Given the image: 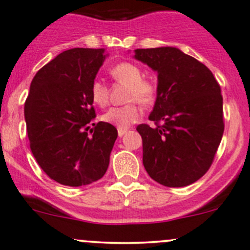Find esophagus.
Here are the masks:
<instances>
[{
    "label": "esophagus",
    "mask_w": 250,
    "mask_h": 250,
    "mask_svg": "<svg viewBox=\"0 0 250 250\" xmlns=\"http://www.w3.org/2000/svg\"><path fill=\"white\" fill-rule=\"evenodd\" d=\"M117 132H118V137H123V135L128 132V129H122V128H118Z\"/></svg>",
    "instance_id": "34e87169"
}]
</instances>
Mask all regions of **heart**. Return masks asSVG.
<instances>
[{
    "mask_svg": "<svg viewBox=\"0 0 250 250\" xmlns=\"http://www.w3.org/2000/svg\"><path fill=\"white\" fill-rule=\"evenodd\" d=\"M110 76L113 81L128 87L125 100L128 104L118 107H111L103 115V121L117 128L127 129L137 122L143 115V110L137 102L143 105H150L157 97L158 85L156 81L143 77V70L137 64L122 62L110 69ZM90 95L94 104L104 107L109 103V88L99 80L90 84Z\"/></svg>",
    "mask_w": 250,
    "mask_h": 250,
    "instance_id": "obj_1",
    "label": "heart"
}]
</instances>
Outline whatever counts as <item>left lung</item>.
<instances>
[{"instance_id": "1", "label": "left lung", "mask_w": 250, "mask_h": 250, "mask_svg": "<svg viewBox=\"0 0 250 250\" xmlns=\"http://www.w3.org/2000/svg\"><path fill=\"white\" fill-rule=\"evenodd\" d=\"M135 59L157 71L158 92L139 125L143 163L155 181L183 188L208 172L224 133L223 97L210 70L174 47L135 49Z\"/></svg>"}]
</instances>
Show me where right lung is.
Returning a JSON list of instances; mask_svg holds the SVG:
<instances>
[{
    "instance_id": "right-lung-1",
    "label": "right lung",
    "mask_w": 250,
    "mask_h": 250,
    "mask_svg": "<svg viewBox=\"0 0 250 250\" xmlns=\"http://www.w3.org/2000/svg\"><path fill=\"white\" fill-rule=\"evenodd\" d=\"M104 48H72L37 71L25 102L30 148L50 179L83 186L106 173L117 129L95 117L90 84L106 55Z\"/></svg>"
}]
</instances>
